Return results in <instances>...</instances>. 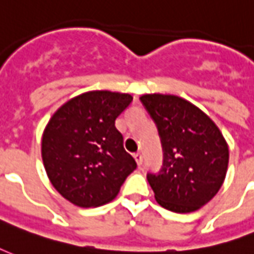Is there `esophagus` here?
<instances>
[{
	"instance_id": "34e87169",
	"label": "esophagus",
	"mask_w": 254,
	"mask_h": 254,
	"mask_svg": "<svg viewBox=\"0 0 254 254\" xmlns=\"http://www.w3.org/2000/svg\"><path fill=\"white\" fill-rule=\"evenodd\" d=\"M134 159H136L138 167H141V165H142V155H141V153H134Z\"/></svg>"
}]
</instances>
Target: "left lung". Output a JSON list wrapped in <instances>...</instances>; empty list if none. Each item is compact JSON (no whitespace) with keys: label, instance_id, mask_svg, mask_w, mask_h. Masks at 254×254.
Here are the masks:
<instances>
[{"label":"left lung","instance_id":"left-lung-1","mask_svg":"<svg viewBox=\"0 0 254 254\" xmlns=\"http://www.w3.org/2000/svg\"><path fill=\"white\" fill-rule=\"evenodd\" d=\"M140 101L156 124L163 165L148 172L157 203L191 213L214 198L226 176L229 148L218 127L200 109L176 95L146 94Z\"/></svg>","mask_w":254,"mask_h":254}]
</instances>
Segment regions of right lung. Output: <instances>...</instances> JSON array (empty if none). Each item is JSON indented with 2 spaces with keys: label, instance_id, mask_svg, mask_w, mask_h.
<instances>
[{
  "label": "right lung",
  "instance_id": "1",
  "mask_svg": "<svg viewBox=\"0 0 254 254\" xmlns=\"http://www.w3.org/2000/svg\"><path fill=\"white\" fill-rule=\"evenodd\" d=\"M129 94L89 91L65 102L43 133L41 156L52 186L79 207L113 200L136 161L124 148L116 120Z\"/></svg>",
  "mask_w": 254,
  "mask_h": 254
}]
</instances>
